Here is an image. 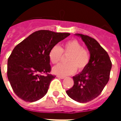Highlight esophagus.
Masks as SVG:
<instances>
[{
	"label": "esophagus",
	"instance_id": "obj_1",
	"mask_svg": "<svg viewBox=\"0 0 121 121\" xmlns=\"http://www.w3.org/2000/svg\"><path fill=\"white\" fill-rule=\"evenodd\" d=\"M58 78H60V79H64L65 78V76H57Z\"/></svg>",
	"mask_w": 121,
	"mask_h": 121
}]
</instances>
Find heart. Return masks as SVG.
I'll return each mask as SVG.
<instances>
[{"label": "heart", "instance_id": "obj_1", "mask_svg": "<svg viewBox=\"0 0 121 121\" xmlns=\"http://www.w3.org/2000/svg\"><path fill=\"white\" fill-rule=\"evenodd\" d=\"M63 53L68 54V63L58 64L52 69V72L58 76H65L74 74L77 70L81 72L86 68L90 60L89 51L83 48V45L78 40L72 39L65 42L61 48L54 45L50 48L48 58L53 64L58 63L61 60Z\"/></svg>", "mask_w": 121, "mask_h": 121}]
</instances>
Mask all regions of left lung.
Here are the masks:
<instances>
[{
  "mask_svg": "<svg viewBox=\"0 0 121 121\" xmlns=\"http://www.w3.org/2000/svg\"><path fill=\"white\" fill-rule=\"evenodd\" d=\"M82 37L90 52L86 68L73 76L74 86L66 91L69 97L80 103L93 100L101 93L109 81L112 63L108 54L93 37L76 34Z\"/></svg>",
  "mask_w": 121,
  "mask_h": 121,
  "instance_id": "left-lung-1",
  "label": "left lung"
}]
</instances>
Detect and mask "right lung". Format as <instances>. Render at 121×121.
<instances>
[{"label":"right lung","instance_id":"obj_1","mask_svg":"<svg viewBox=\"0 0 121 121\" xmlns=\"http://www.w3.org/2000/svg\"><path fill=\"white\" fill-rule=\"evenodd\" d=\"M69 33L38 30L13 48L8 60V78L17 96L26 102L37 101L47 93L55 78L50 72V48Z\"/></svg>","mask_w":121,"mask_h":121}]
</instances>
